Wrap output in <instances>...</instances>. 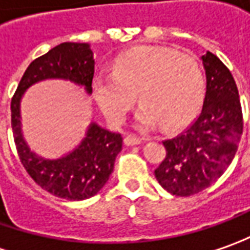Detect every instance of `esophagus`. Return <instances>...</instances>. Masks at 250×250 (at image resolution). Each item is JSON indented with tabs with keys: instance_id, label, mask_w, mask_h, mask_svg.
Here are the masks:
<instances>
[{
	"instance_id": "34e87169",
	"label": "esophagus",
	"mask_w": 250,
	"mask_h": 250,
	"mask_svg": "<svg viewBox=\"0 0 250 250\" xmlns=\"http://www.w3.org/2000/svg\"><path fill=\"white\" fill-rule=\"evenodd\" d=\"M142 141H144V138H140V137H137V135H134V134H127L125 137V144L127 146L138 145V144H141Z\"/></svg>"
}]
</instances>
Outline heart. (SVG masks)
Segmentation results:
<instances>
[{
    "label": "heart",
    "instance_id": "heart-1",
    "mask_svg": "<svg viewBox=\"0 0 250 250\" xmlns=\"http://www.w3.org/2000/svg\"><path fill=\"white\" fill-rule=\"evenodd\" d=\"M92 90L102 113L115 125L125 120L138 94L142 105L135 115L137 125H160L176 131L202 106L205 74L194 56L168 48L137 47L117 56L113 73L97 76Z\"/></svg>",
    "mask_w": 250,
    "mask_h": 250
}]
</instances>
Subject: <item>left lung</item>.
Here are the masks:
<instances>
[{
	"instance_id": "8db88e82",
	"label": "left lung",
	"mask_w": 250,
	"mask_h": 250,
	"mask_svg": "<svg viewBox=\"0 0 250 250\" xmlns=\"http://www.w3.org/2000/svg\"><path fill=\"white\" fill-rule=\"evenodd\" d=\"M206 94L198 119L184 133L163 142L166 156L155 177L176 196H189L216 183L235 156L242 110L231 72L211 52L202 55Z\"/></svg>"
}]
</instances>
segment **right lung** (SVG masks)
I'll use <instances>...</instances> for the list:
<instances>
[{
    "instance_id": "right-lung-1",
    "label": "right lung",
    "mask_w": 250,
    "mask_h": 250,
    "mask_svg": "<svg viewBox=\"0 0 250 250\" xmlns=\"http://www.w3.org/2000/svg\"><path fill=\"white\" fill-rule=\"evenodd\" d=\"M95 70L94 54L87 42H62L31 62L11 102L13 140L26 171L49 194L67 201H84L97 195L108 183L113 165L123 146L119 133H112L92 122L73 151L56 159H47L29 148L23 138L21 102L36 83L67 80L92 94Z\"/></svg>"
}]
</instances>
